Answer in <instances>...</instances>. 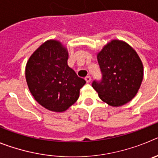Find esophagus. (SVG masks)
<instances>
[{"label":"esophagus","instance_id":"34e87169","mask_svg":"<svg viewBox=\"0 0 158 158\" xmlns=\"http://www.w3.org/2000/svg\"><path fill=\"white\" fill-rule=\"evenodd\" d=\"M85 81L87 83H89V82L91 81V77H90V76H87L85 78Z\"/></svg>","mask_w":158,"mask_h":158}]
</instances>
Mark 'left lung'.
Returning <instances> with one entry per match:
<instances>
[{
	"label": "left lung",
	"mask_w": 158,
	"mask_h": 158,
	"mask_svg": "<svg viewBox=\"0 0 158 158\" xmlns=\"http://www.w3.org/2000/svg\"><path fill=\"white\" fill-rule=\"evenodd\" d=\"M103 79L93 82L102 101L111 107L124 105L136 96L143 79V65L133 47L112 40L97 53Z\"/></svg>",
	"instance_id": "obj_1"
}]
</instances>
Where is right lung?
I'll list each match as a JSON object with an SVG mask.
<instances>
[{
    "mask_svg": "<svg viewBox=\"0 0 158 158\" xmlns=\"http://www.w3.org/2000/svg\"><path fill=\"white\" fill-rule=\"evenodd\" d=\"M68 50L58 40H49L27 60L25 77L35 100L46 109L66 111L80 96L86 83L67 64Z\"/></svg>",
    "mask_w": 158,
    "mask_h": 158,
    "instance_id": "obj_1",
    "label": "right lung"
}]
</instances>
